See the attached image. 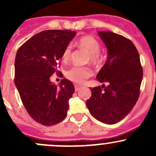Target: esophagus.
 Here are the masks:
<instances>
[{"label":"esophagus","instance_id":"34e87169","mask_svg":"<svg viewBox=\"0 0 156 156\" xmlns=\"http://www.w3.org/2000/svg\"><path fill=\"white\" fill-rule=\"evenodd\" d=\"M80 88H81V86H79V85H75V91H78V90H79V89Z\"/></svg>","mask_w":156,"mask_h":156}]
</instances>
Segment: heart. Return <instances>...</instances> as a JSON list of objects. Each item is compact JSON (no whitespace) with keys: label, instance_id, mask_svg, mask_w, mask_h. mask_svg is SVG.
I'll use <instances>...</instances> for the list:
<instances>
[{"label":"heart","instance_id":"b5f03b06","mask_svg":"<svg viewBox=\"0 0 156 156\" xmlns=\"http://www.w3.org/2000/svg\"><path fill=\"white\" fill-rule=\"evenodd\" d=\"M80 48L84 49L89 53L90 61L93 63H98L101 60V54L99 50L100 49V43L93 36H84L78 41ZM71 56V46L69 45L62 53L63 60H69ZM93 75L91 69L88 67L73 66L66 72V76L69 80L78 84H82L84 81Z\"/></svg>","mask_w":156,"mask_h":156}]
</instances>
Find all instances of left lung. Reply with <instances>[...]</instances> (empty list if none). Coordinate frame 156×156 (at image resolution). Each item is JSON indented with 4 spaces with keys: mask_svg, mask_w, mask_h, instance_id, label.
I'll list each match as a JSON object with an SVG mask.
<instances>
[{
    "mask_svg": "<svg viewBox=\"0 0 156 156\" xmlns=\"http://www.w3.org/2000/svg\"><path fill=\"white\" fill-rule=\"evenodd\" d=\"M97 34L107 48L108 58L97 79L108 83V86L90 88L91 97L86 104L97 120L114 125L125 119L136 104L143 69L139 53L131 41L112 31Z\"/></svg>",
    "mask_w": 156,
    "mask_h": 156,
    "instance_id": "1",
    "label": "left lung"
}]
</instances>
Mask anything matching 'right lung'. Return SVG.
I'll list each match as a JSON object with an SVG mask.
<instances>
[{"instance_id":"obj_1","label":"right lung","mask_w":156,"mask_h":156,"mask_svg":"<svg viewBox=\"0 0 156 156\" xmlns=\"http://www.w3.org/2000/svg\"><path fill=\"white\" fill-rule=\"evenodd\" d=\"M75 34L70 30L41 31L25 42L16 55L15 85L26 111L41 125H56L67 115L69 100L75 92L73 84L63 78L55 85L50 78L55 72L61 74L57 64Z\"/></svg>"}]
</instances>
